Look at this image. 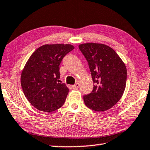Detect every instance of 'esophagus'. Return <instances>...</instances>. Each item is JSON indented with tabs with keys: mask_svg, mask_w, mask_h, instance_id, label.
I'll use <instances>...</instances> for the list:
<instances>
[{
	"mask_svg": "<svg viewBox=\"0 0 150 150\" xmlns=\"http://www.w3.org/2000/svg\"><path fill=\"white\" fill-rule=\"evenodd\" d=\"M79 87V83H75V85H72V88H75V89H76V88H78Z\"/></svg>",
	"mask_w": 150,
	"mask_h": 150,
	"instance_id": "esophagus-1",
	"label": "esophagus"
}]
</instances>
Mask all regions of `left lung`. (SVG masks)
I'll return each instance as SVG.
<instances>
[{
	"label": "left lung",
	"instance_id": "8db88e82",
	"mask_svg": "<svg viewBox=\"0 0 150 150\" xmlns=\"http://www.w3.org/2000/svg\"><path fill=\"white\" fill-rule=\"evenodd\" d=\"M79 48L88 62L95 83L92 92L83 96L85 105L95 111L107 110L118 102L125 90V63L105 44L87 43Z\"/></svg>",
	"mask_w": 150,
	"mask_h": 150
}]
</instances>
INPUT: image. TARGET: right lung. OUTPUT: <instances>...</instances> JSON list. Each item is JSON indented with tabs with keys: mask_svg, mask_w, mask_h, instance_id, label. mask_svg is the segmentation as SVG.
Returning <instances> with one entry per match:
<instances>
[{
	"mask_svg": "<svg viewBox=\"0 0 150 150\" xmlns=\"http://www.w3.org/2000/svg\"><path fill=\"white\" fill-rule=\"evenodd\" d=\"M73 49L71 44H45L27 61L21 73V86L28 100L38 110L51 112L64 104L69 88L59 83V65Z\"/></svg>",
	"mask_w": 150,
	"mask_h": 150,
	"instance_id": "1",
	"label": "right lung"
}]
</instances>
